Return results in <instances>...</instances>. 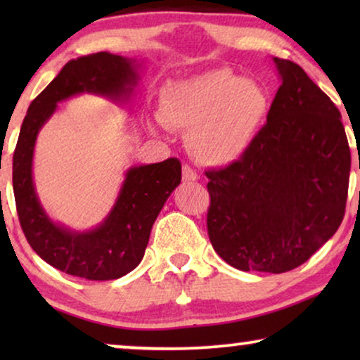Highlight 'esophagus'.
Returning <instances> with one entry per match:
<instances>
[{
	"label": "esophagus",
	"mask_w": 360,
	"mask_h": 360,
	"mask_svg": "<svg viewBox=\"0 0 360 360\" xmlns=\"http://www.w3.org/2000/svg\"><path fill=\"white\" fill-rule=\"evenodd\" d=\"M181 179H184V181H196L198 180V174L191 169L190 165H184V169H181Z\"/></svg>",
	"instance_id": "34e87169"
}]
</instances>
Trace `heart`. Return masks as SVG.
Wrapping results in <instances>:
<instances>
[{"label": "heart", "mask_w": 360, "mask_h": 360, "mask_svg": "<svg viewBox=\"0 0 360 360\" xmlns=\"http://www.w3.org/2000/svg\"><path fill=\"white\" fill-rule=\"evenodd\" d=\"M269 110L267 88L229 68L170 83L160 98V121L188 131L191 154L210 165H226L244 155Z\"/></svg>", "instance_id": "obj_1"}]
</instances>
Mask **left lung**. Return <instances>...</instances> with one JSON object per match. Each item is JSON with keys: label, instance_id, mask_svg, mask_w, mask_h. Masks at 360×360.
<instances>
[{"label": "left lung", "instance_id": "left-lung-1", "mask_svg": "<svg viewBox=\"0 0 360 360\" xmlns=\"http://www.w3.org/2000/svg\"><path fill=\"white\" fill-rule=\"evenodd\" d=\"M280 85L267 124L239 160L208 176V236L249 272H288L342 223L351 149L341 112L295 62L274 57Z\"/></svg>", "mask_w": 360, "mask_h": 360}]
</instances>
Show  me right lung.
<instances>
[{
  "label": "right lung",
  "mask_w": 360,
  "mask_h": 360,
  "mask_svg": "<svg viewBox=\"0 0 360 360\" xmlns=\"http://www.w3.org/2000/svg\"><path fill=\"white\" fill-rule=\"evenodd\" d=\"M137 83L136 60L110 52L73 58L29 105L13 155V190L22 233L39 257L62 272L86 280H115L144 257L150 229L181 180L179 159L127 170L115 206L98 228L77 233L44 211L32 180L34 146L57 103L80 93L121 101Z\"/></svg>",
  "instance_id": "obj_1"
}]
</instances>
